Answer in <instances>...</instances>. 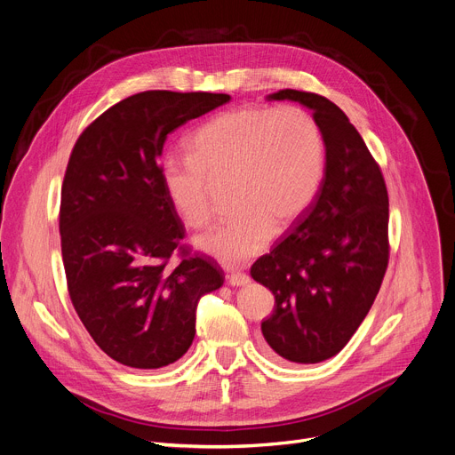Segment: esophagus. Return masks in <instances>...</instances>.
Instances as JSON below:
<instances>
[{
  "label": "esophagus",
  "mask_w": 455,
  "mask_h": 455,
  "mask_svg": "<svg viewBox=\"0 0 455 455\" xmlns=\"http://www.w3.org/2000/svg\"><path fill=\"white\" fill-rule=\"evenodd\" d=\"M251 283V277L246 274H241V272H234L228 275V284L230 286H244Z\"/></svg>",
  "instance_id": "obj_1"
}]
</instances>
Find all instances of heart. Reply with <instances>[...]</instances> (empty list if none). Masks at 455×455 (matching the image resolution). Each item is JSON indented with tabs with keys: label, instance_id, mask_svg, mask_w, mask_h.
Segmentation results:
<instances>
[{
	"label": "heart",
	"instance_id": "obj_1",
	"mask_svg": "<svg viewBox=\"0 0 455 455\" xmlns=\"http://www.w3.org/2000/svg\"><path fill=\"white\" fill-rule=\"evenodd\" d=\"M190 156H167L159 180L174 212L192 228L212 220V183L230 180L237 214L196 237V246L227 267L263 254L275 234L315 201L326 167L317 121L301 107L244 105L199 127Z\"/></svg>",
	"mask_w": 455,
	"mask_h": 455
}]
</instances>
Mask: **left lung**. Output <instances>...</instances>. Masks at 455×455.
Masks as SVG:
<instances>
[{
    "label": "left lung",
    "instance_id": "left-lung-1",
    "mask_svg": "<svg viewBox=\"0 0 455 455\" xmlns=\"http://www.w3.org/2000/svg\"><path fill=\"white\" fill-rule=\"evenodd\" d=\"M267 100H291L312 110L326 167L310 209L251 268L275 298L261 332L281 361L321 363L343 350L381 288L388 192L379 164L338 105L292 89Z\"/></svg>",
    "mask_w": 455,
    "mask_h": 455
}]
</instances>
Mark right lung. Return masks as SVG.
Instances as JSON below:
<instances>
[{"instance_id":"obj_1","label":"right lung","mask_w":455,"mask_h":455,"mask_svg":"<svg viewBox=\"0 0 455 455\" xmlns=\"http://www.w3.org/2000/svg\"><path fill=\"white\" fill-rule=\"evenodd\" d=\"M228 94L147 91L105 110L72 148L60 234L70 301L96 345L131 368H161L192 345L196 308L223 284L212 261L169 267L185 235L159 180L171 132Z\"/></svg>"}]
</instances>
